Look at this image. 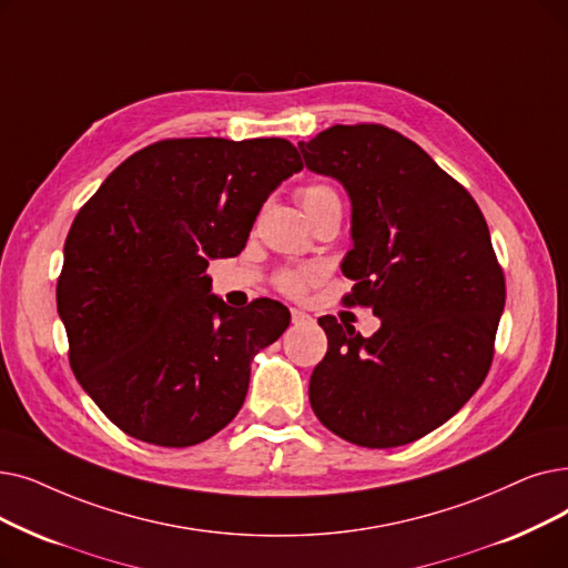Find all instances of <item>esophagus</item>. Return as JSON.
<instances>
[{
    "label": "esophagus",
    "mask_w": 568,
    "mask_h": 568,
    "mask_svg": "<svg viewBox=\"0 0 568 568\" xmlns=\"http://www.w3.org/2000/svg\"><path fill=\"white\" fill-rule=\"evenodd\" d=\"M292 323L294 325H304V323H311V315L300 311V308H292Z\"/></svg>",
    "instance_id": "34e87169"
}]
</instances>
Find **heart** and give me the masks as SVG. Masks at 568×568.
Segmentation results:
<instances>
[{"label":"heart","mask_w":568,"mask_h":568,"mask_svg":"<svg viewBox=\"0 0 568 568\" xmlns=\"http://www.w3.org/2000/svg\"><path fill=\"white\" fill-rule=\"evenodd\" d=\"M300 202L308 213L317 211L320 206L325 204H341L338 202V194L334 187L325 185V183H311L306 187L300 190ZM320 278V271L315 266H292V268H283L281 274L276 276V287L290 297H300V294L313 285Z\"/></svg>","instance_id":"b5f03b06"}]
</instances>
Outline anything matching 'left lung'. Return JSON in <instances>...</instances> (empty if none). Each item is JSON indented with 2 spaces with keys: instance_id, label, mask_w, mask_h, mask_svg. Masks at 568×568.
Returning <instances> with one entry per match:
<instances>
[{
  "instance_id": "obj_1",
  "label": "left lung",
  "mask_w": 568,
  "mask_h": 568,
  "mask_svg": "<svg viewBox=\"0 0 568 568\" xmlns=\"http://www.w3.org/2000/svg\"><path fill=\"white\" fill-rule=\"evenodd\" d=\"M300 151L351 196L345 300L383 320L368 338L317 320L327 355L311 376L313 413L355 446H406L450 420L489 372L506 283L487 223L471 194L389 128L334 125Z\"/></svg>"
}]
</instances>
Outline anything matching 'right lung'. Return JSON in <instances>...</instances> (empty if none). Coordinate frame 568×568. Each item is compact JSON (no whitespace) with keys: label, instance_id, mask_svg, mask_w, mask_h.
<instances>
[{"label":"right lung","instance_id":"1","mask_svg":"<svg viewBox=\"0 0 568 568\" xmlns=\"http://www.w3.org/2000/svg\"><path fill=\"white\" fill-rule=\"evenodd\" d=\"M285 139H166L122 162L67 234L58 313L81 387L125 434L196 446L243 406L253 357L290 311L211 294V260L243 251L255 217L302 171Z\"/></svg>","mask_w":568,"mask_h":568}]
</instances>
